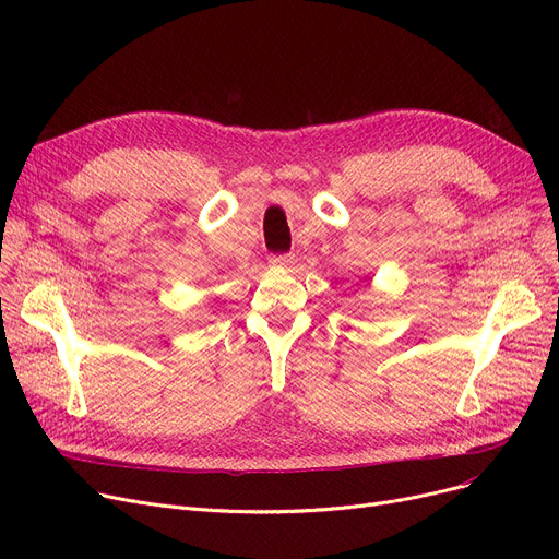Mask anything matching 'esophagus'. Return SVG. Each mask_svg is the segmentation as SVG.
Listing matches in <instances>:
<instances>
[{
	"instance_id": "esophagus-1",
	"label": "esophagus",
	"mask_w": 559,
	"mask_h": 559,
	"mask_svg": "<svg viewBox=\"0 0 559 559\" xmlns=\"http://www.w3.org/2000/svg\"><path fill=\"white\" fill-rule=\"evenodd\" d=\"M274 267H289L292 262H295V255L292 253H281V255H272V260H270Z\"/></svg>"
}]
</instances>
